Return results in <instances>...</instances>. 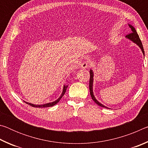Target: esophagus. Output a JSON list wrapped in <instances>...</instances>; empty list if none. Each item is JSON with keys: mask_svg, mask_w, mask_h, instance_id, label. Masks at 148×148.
<instances>
[{"mask_svg": "<svg viewBox=\"0 0 148 148\" xmlns=\"http://www.w3.org/2000/svg\"><path fill=\"white\" fill-rule=\"evenodd\" d=\"M91 66V62L88 60H87V61H84L81 64V66L82 69H87V68H89V67Z\"/></svg>", "mask_w": 148, "mask_h": 148, "instance_id": "34e87169", "label": "esophagus"}]
</instances>
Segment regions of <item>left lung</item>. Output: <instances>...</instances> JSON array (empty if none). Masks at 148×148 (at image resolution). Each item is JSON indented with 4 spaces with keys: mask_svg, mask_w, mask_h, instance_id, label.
Here are the masks:
<instances>
[{
    "mask_svg": "<svg viewBox=\"0 0 148 148\" xmlns=\"http://www.w3.org/2000/svg\"><path fill=\"white\" fill-rule=\"evenodd\" d=\"M129 26L130 28H131L132 32L131 33H130L129 34H127L126 36V38L129 39L130 40H131L132 42H133L134 43H135L136 44H137L138 46L140 47V48L141 49L142 53H143V55L144 56V48H143V46H142V42L140 40V39L139 38V36L138 34H137L136 31L135 30L134 27L133 26H132L131 25L129 24ZM90 79H89V91H90V95H91V97L92 99L93 100L94 102L95 103L99 105V106H101V107H104V108H108L104 106L103 104H102L101 103H100V102L97 101V100L95 99V97L93 95V91H92V84H93V72H92V70H90Z\"/></svg>",
    "mask_w": 148,
    "mask_h": 148,
    "instance_id": "left-lung-1",
    "label": "left lung"
}]
</instances>
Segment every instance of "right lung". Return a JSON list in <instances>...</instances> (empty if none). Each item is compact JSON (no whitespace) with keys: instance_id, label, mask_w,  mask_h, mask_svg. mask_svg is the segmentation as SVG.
I'll list each match as a JSON object with an SVG mask.
<instances>
[{"instance_id":"1","label":"right lung","mask_w":148,"mask_h":148,"mask_svg":"<svg viewBox=\"0 0 148 148\" xmlns=\"http://www.w3.org/2000/svg\"><path fill=\"white\" fill-rule=\"evenodd\" d=\"M67 87H68V86H64L63 87V89H62V94L61 96L59 97V98L56 100V101L54 102H49V103H46V104H40V105H38V104H31V103H29V102H25V103H27V104H29L30 106H31L32 107H35V108H46V107H51V106H54V105H56L57 103H58V102H59L60 100H61V99L62 97V96H63L64 94L65 93V92H66V90L67 89Z\"/></svg>"}]
</instances>
